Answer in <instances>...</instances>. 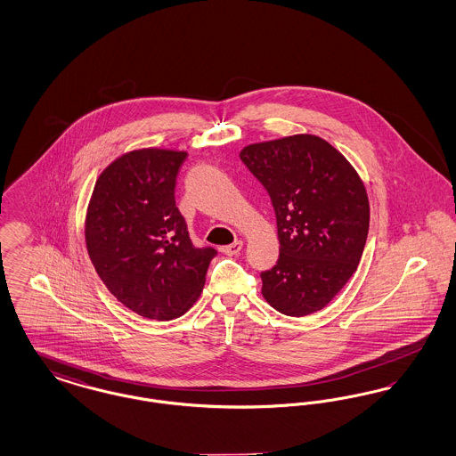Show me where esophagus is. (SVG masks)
Returning a JSON list of instances; mask_svg holds the SVG:
<instances>
[{"label":"esophagus","mask_w":456,"mask_h":456,"mask_svg":"<svg viewBox=\"0 0 456 456\" xmlns=\"http://www.w3.org/2000/svg\"><path fill=\"white\" fill-rule=\"evenodd\" d=\"M240 249H242V240H236V242H232V244L222 248V251H224L227 256H236V255L240 253Z\"/></svg>","instance_id":"obj_1"}]
</instances>
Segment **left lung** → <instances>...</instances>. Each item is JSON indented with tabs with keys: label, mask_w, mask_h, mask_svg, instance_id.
I'll list each match as a JSON object with an SVG mask.
<instances>
[{
	"label": "left lung",
	"mask_w": 456,
	"mask_h": 456,
	"mask_svg": "<svg viewBox=\"0 0 456 456\" xmlns=\"http://www.w3.org/2000/svg\"><path fill=\"white\" fill-rule=\"evenodd\" d=\"M268 191L281 242L261 294L287 316L323 309L357 270L369 231L366 188L347 159L314 134L253 143L239 153Z\"/></svg>",
	"instance_id": "obj_1"
}]
</instances>
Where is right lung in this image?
Instances as JSON below:
<instances>
[{"label": "right lung", "instance_id": "right-lung-1", "mask_svg": "<svg viewBox=\"0 0 456 456\" xmlns=\"http://www.w3.org/2000/svg\"><path fill=\"white\" fill-rule=\"evenodd\" d=\"M186 152L142 149L99 175L88 203V256L109 292L136 314L167 322L184 314L217 251L196 248L175 207Z\"/></svg>", "mask_w": 456, "mask_h": 456}]
</instances>
